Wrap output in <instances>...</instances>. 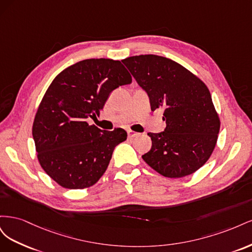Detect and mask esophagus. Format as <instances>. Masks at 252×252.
Listing matches in <instances>:
<instances>
[{
	"instance_id": "esophagus-1",
	"label": "esophagus",
	"mask_w": 252,
	"mask_h": 252,
	"mask_svg": "<svg viewBox=\"0 0 252 252\" xmlns=\"http://www.w3.org/2000/svg\"><path fill=\"white\" fill-rule=\"evenodd\" d=\"M140 133L139 132H135L132 130H128V136L129 138H134V136H138Z\"/></svg>"
}]
</instances>
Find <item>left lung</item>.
<instances>
[{
	"mask_svg": "<svg viewBox=\"0 0 252 252\" xmlns=\"http://www.w3.org/2000/svg\"><path fill=\"white\" fill-rule=\"evenodd\" d=\"M147 94L151 110L162 109L166 128L148 135L151 149L142 156L166 178H183L207 162L216 147L220 120L208 88L185 67L156 55L122 61Z\"/></svg>",
	"mask_w": 252,
	"mask_h": 252,
	"instance_id": "8db88e82",
	"label": "left lung"
}]
</instances>
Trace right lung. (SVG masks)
Returning <instances> with one entry per match:
<instances>
[{
  "label": "right lung",
  "mask_w": 252,
  "mask_h": 252,
  "mask_svg": "<svg viewBox=\"0 0 252 252\" xmlns=\"http://www.w3.org/2000/svg\"><path fill=\"white\" fill-rule=\"evenodd\" d=\"M131 81L120 61L110 59L80 61L52 81L35 114L32 136L42 168L59 185L90 187L107 169L127 132L102 130L87 119L100 114L112 90Z\"/></svg>",
  "instance_id": "right-lung-1"
}]
</instances>
